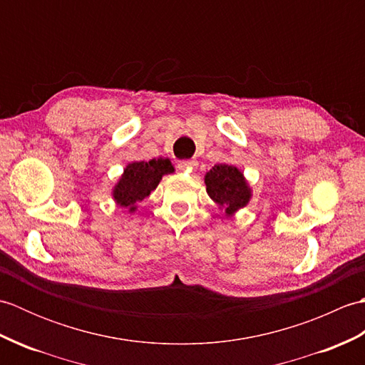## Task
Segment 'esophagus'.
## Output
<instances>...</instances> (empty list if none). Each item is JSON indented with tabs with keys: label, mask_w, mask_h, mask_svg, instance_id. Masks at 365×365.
<instances>
[{
	"label": "esophagus",
	"mask_w": 365,
	"mask_h": 365,
	"mask_svg": "<svg viewBox=\"0 0 365 365\" xmlns=\"http://www.w3.org/2000/svg\"><path fill=\"white\" fill-rule=\"evenodd\" d=\"M197 166V161L196 160H182L178 161V168L182 170H191Z\"/></svg>",
	"instance_id": "1"
}]
</instances>
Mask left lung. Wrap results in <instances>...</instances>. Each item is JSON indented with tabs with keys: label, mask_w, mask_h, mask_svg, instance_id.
Masks as SVG:
<instances>
[{
	"label": "left lung",
	"mask_w": 365,
	"mask_h": 365,
	"mask_svg": "<svg viewBox=\"0 0 365 365\" xmlns=\"http://www.w3.org/2000/svg\"><path fill=\"white\" fill-rule=\"evenodd\" d=\"M205 187L208 196L227 216L246 207L252 196L242 170L230 165H215L205 174Z\"/></svg>",
	"instance_id": "obj_1"
}]
</instances>
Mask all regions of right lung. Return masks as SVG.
<instances>
[{"mask_svg":"<svg viewBox=\"0 0 365 365\" xmlns=\"http://www.w3.org/2000/svg\"><path fill=\"white\" fill-rule=\"evenodd\" d=\"M174 173V166L168 158L150 161H135L123 169V174L115 183L113 197L118 205L128 212L136 210V204L141 202L158 187L163 175Z\"/></svg>","mask_w":365,"mask_h":365,"instance_id":"right-lung-1","label":"right lung"}]
</instances>
